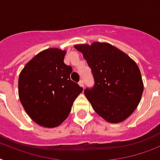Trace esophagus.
<instances>
[{"instance_id":"obj_1","label":"esophagus","mask_w":160,"mask_h":160,"mask_svg":"<svg viewBox=\"0 0 160 160\" xmlns=\"http://www.w3.org/2000/svg\"><path fill=\"white\" fill-rule=\"evenodd\" d=\"M79 86L81 87V88H84V82H83V80H80V82H78Z\"/></svg>"}]
</instances>
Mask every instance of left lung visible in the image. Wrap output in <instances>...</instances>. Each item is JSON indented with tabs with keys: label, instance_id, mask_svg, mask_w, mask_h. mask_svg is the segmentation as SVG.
Here are the masks:
<instances>
[{
	"label": "left lung",
	"instance_id": "1",
	"mask_svg": "<svg viewBox=\"0 0 160 160\" xmlns=\"http://www.w3.org/2000/svg\"><path fill=\"white\" fill-rule=\"evenodd\" d=\"M92 69L95 85L84 94L96 113L105 121L118 123L137 109L143 93L141 71L123 51L107 42L78 44Z\"/></svg>",
	"mask_w": 160,
	"mask_h": 160
}]
</instances>
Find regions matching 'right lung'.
<instances>
[{
	"instance_id": "add662e5",
	"label": "right lung",
	"mask_w": 160,
	"mask_h": 160,
	"mask_svg": "<svg viewBox=\"0 0 160 160\" xmlns=\"http://www.w3.org/2000/svg\"><path fill=\"white\" fill-rule=\"evenodd\" d=\"M66 51L49 48L25 64L18 77V97L36 123L55 128L67 118L75 99L82 92L71 81L72 68L64 63Z\"/></svg>"
}]
</instances>
